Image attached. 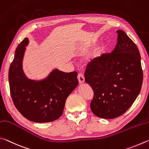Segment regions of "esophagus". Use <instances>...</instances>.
I'll return each instance as SVG.
<instances>
[{
    "instance_id": "1",
    "label": "esophagus",
    "mask_w": 149,
    "mask_h": 149,
    "mask_svg": "<svg viewBox=\"0 0 149 149\" xmlns=\"http://www.w3.org/2000/svg\"><path fill=\"white\" fill-rule=\"evenodd\" d=\"M78 80H79V82L80 84H82V83H84L85 81L84 75L82 74H80V73L78 74Z\"/></svg>"
}]
</instances>
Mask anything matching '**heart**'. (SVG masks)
<instances>
[{
    "instance_id": "b5f03b06",
    "label": "heart",
    "mask_w": 149,
    "mask_h": 149,
    "mask_svg": "<svg viewBox=\"0 0 149 149\" xmlns=\"http://www.w3.org/2000/svg\"><path fill=\"white\" fill-rule=\"evenodd\" d=\"M106 46L105 44H101L97 48L95 49V51L93 52L92 55V57H91V59L92 61H94L95 62H99L100 61L101 57L103 56V54L105 51Z\"/></svg>"
}]
</instances>
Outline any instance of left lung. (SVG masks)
Here are the masks:
<instances>
[{"mask_svg":"<svg viewBox=\"0 0 149 149\" xmlns=\"http://www.w3.org/2000/svg\"><path fill=\"white\" fill-rule=\"evenodd\" d=\"M117 44L111 54L92 61L86 70L85 81L93 90L90 107L101 118L121 116L136 100L141 89L143 70L137 46L127 34L118 30Z\"/></svg>","mask_w":149,"mask_h":149,"instance_id":"obj_1","label":"left lung"}]
</instances>
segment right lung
<instances>
[{"label":"right lung","instance_id":"right-lung-1","mask_svg":"<svg viewBox=\"0 0 149 149\" xmlns=\"http://www.w3.org/2000/svg\"><path fill=\"white\" fill-rule=\"evenodd\" d=\"M29 39L24 38L15 49L8 73L10 94L18 111L32 122L44 123L58 119L65 101L79 84L77 72L52 70L45 79H28L23 70V59Z\"/></svg>","mask_w":149,"mask_h":149}]
</instances>
